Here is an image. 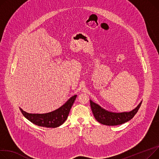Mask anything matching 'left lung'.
<instances>
[{
	"mask_svg": "<svg viewBox=\"0 0 159 159\" xmlns=\"http://www.w3.org/2000/svg\"><path fill=\"white\" fill-rule=\"evenodd\" d=\"M141 103L142 101L135 109L129 112H112L103 109L100 105L90 100L91 108L95 119L99 123L109 126L121 125L130 120L138 111Z\"/></svg>",
	"mask_w": 159,
	"mask_h": 159,
	"instance_id": "left-lung-1",
	"label": "left lung"
}]
</instances>
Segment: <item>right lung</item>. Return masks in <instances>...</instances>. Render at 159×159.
Wrapping results in <instances>:
<instances>
[{"instance_id":"add662e5","label":"right lung","mask_w":159,"mask_h":159,"mask_svg":"<svg viewBox=\"0 0 159 159\" xmlns=\"http://www.w3.org/2000/svg\"><path fill=\"white\" fill-rule=\"evenodd\" d=\"M76 97L77 95H74L60 108L46 114H29L24 111L21 108H20V110L24 117L38 126L47 128H56L66 120Z\"/></svg>"}]
</instances>
